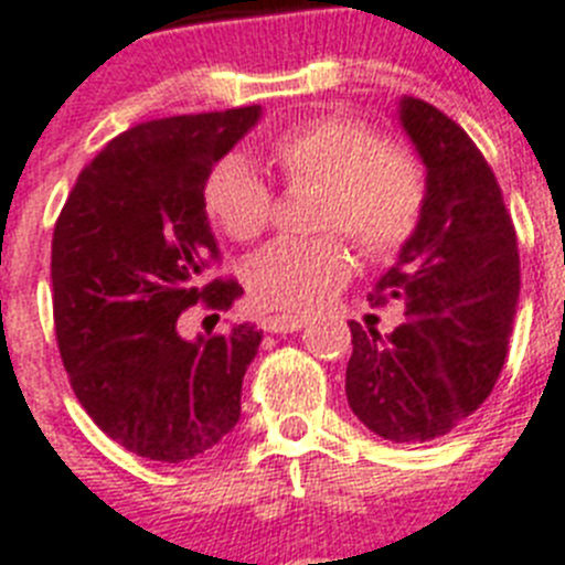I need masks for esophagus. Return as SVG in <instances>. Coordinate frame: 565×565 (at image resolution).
<instances>
[{"mask_svg": "<svg viewBox=\"0 0 565 565\" xmlns=\"http://www.w3.org/2000/svg\"><path fill=\"white\" fill-rule=\"evenodd\" d=\"M307 324V316H273L264 321L267 333H298Z\"/></svg>", "mask_w": 565, "mask_h": 565, "instance_id": "esophagus-1", "label": "esophagus"}]
</instances>
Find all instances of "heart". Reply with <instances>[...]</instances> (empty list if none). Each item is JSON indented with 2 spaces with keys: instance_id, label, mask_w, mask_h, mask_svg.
<instances>
[{
  "instance_id": "b5f03b06",
  "label": "heart",
  "mask_w": 565,
  "mask_h": 565,
  "mask_svg": "<svg viewBox=\"0 0 565 565\" xmlns=\"http://www.w3.org/2000/svg\"><path fill=\"white\" fill-rule=\"evenodd\" d=\"M269 158L290 180L324 186L321 230H344L364 253L393 255L414 235L425 180L411 154L382 146L348 117H312L273 137ZM203 212L235 241H253L273 217V192L244 154L215 160L203 178ZM353 258L339 238H281L249 264V290L264 307L307 312L348 281Z\"/></svg>"
}]
</instances>
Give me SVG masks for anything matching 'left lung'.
<instances>
[{
  "instance_id": "1",
  "label": "left lung",
  "mask_w": 565,
  "mask_h": 565,
  "mask_svg": "<svg viewBox=\"0 0 565 565\" xmlns=\"http://www.w3.org/2000/svg\"><path fill=\"white\" fill-rule=\"evenodd\" d=\"M399 126L425 166V206L371 301H402L382 335L350 321V411L391 443H428L494 391L520 298V253L491 166L471 137L425 99H399Z\"/></svg>"
}]
</instances>
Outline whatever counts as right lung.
<instances>
[{
	"instance_id": "add662e5",
	"label": "right lung",
	"mask_w": 565,
	"mask_h": 565,
	"mask_svg": "<svg viewBox=\"0 0 565 565\" xmlns=\"http://www.w3.org/2000/svg\"><path fill=\"white\" fill-rule=\"evenodd\" d=\"M260 120V106L140 122L114 137L71 189L51 244L56 344L79 405L114 443L186 462L241 419L260 333L183 339L180 312L230 310L238 281L217 258L203 178Z\"/></svg>"
}]
</instances>
